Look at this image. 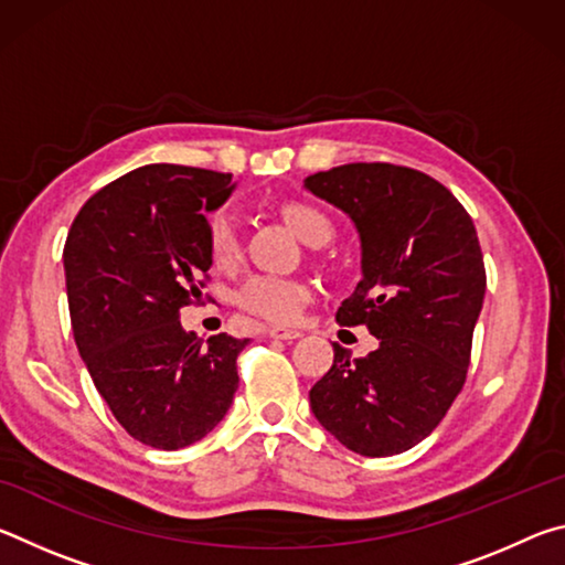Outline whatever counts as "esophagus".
Here are the masks:
<instances>
[{
    "mask_svg": "<svg viewBox=\"0 0 565 565\" xmlns=\"http://www.w3.org/2000/svg\"><path fill=\"white\" fill-rule=\"evenodd\" d=\"M269 337L271 339H281V341H294L301 337L299 329H286V327H271L269 329Z\"/></svg>",
    "mask_w": 565,
    "mask_h": 565,
    "instance_id": "34e87169",
    "label": "esophagus"
}]
</instances>
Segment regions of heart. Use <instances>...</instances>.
I'll list each match as a JSON object with an SVG mask.
<instances>
[{
  "instance_id": "b5f03b06",
  "label": "heart",
  "mask_w": 565,
  "mask_h": 565,
  "mask_svg": "<svg viewBox=\"0 0 565 565\" xmlns=\"http://www.w3.org/2000/svg\"><path fill=\"white\" fill-rule=\"evenodd\" d=\"M281 212L286 222L291 224L294 232L299 234L303 242L321 246L333 236L331 218L317 206L303 202H289L284 204ZM206 246L212 262L216 266H222V269H228V266H234L242 259V236H238L236 218L228 209H216V212L209 214ZM309 299V284L274 274L252 276V279H246L242 284V289L236 294V303L242 306L246 313L274 323H291L299 319Z\"/></svg>"
}]
</instances>
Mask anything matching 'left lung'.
Segmentation results:
<instances>
[{
  "mask_svg": "<svg viewBox=\"0 0 565 565\" xmlns=\"http://www.w3.org/2000/svg\"><path fill=\"white\" fill-rule=\"evenodd\" d=\"M359 226L363 279L339 306L341 327H369L379 349L333 363L309 391L313 416L353 454H404L461 394L486 294L483 254L461 202L434 177L371 161L306 179Z\"/></svg>",
  "mask_w": 565,
  "mask_h": 565,
  "instance_id": "obj_1",
  "label": "left lung"
}]
</instances>
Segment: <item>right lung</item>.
Segmentation results:
<instances>
[{
  "label": "right lung",
  "instance_id": "obj_1",
  "mask_svg": "<svg viewBox=\"0 0 565 565\" xmlns=\"http://www.w3.org/2000/svg\"><path fill=\"white\" fill-rule=\"evenodd\" d=\"M232 174L149 164L99 189L64 244L76 349L124 431L177 451L224 418L248 339L206 343L181 329L212 276L206 216L232 194Z\"/></svg>",
  "mask_w": 565,
  "mask_h": 565
}]
</instances>
